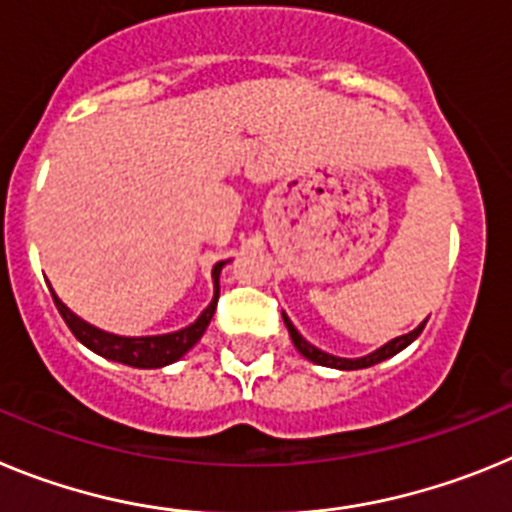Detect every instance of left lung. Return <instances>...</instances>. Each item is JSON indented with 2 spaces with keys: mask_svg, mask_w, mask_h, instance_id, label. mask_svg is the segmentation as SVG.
Masks as SVG:
<instances>
[{
  "mask_svg": "<svg viewBox=\"0 0 512 512\" xmlns=\"http://www.w3.org/2000/svg\"><path fill=\"white\" fill-rule=\"evenodd\" d=\"M282 320H284V325H287L289 336H292V343H295V348L300 351L302 356H305L307 361H312V364H320V366H330V369H343V372H351V369H366V366H374V364H379V361L400 354L402 348H408L410 343H413L415 338L420 336V330L425 328V320H423L418 328L410 330V333H405V336L392 338V341H387L384 346H379L377 351H372V354L359 356V359H343V356L325 354V351H320L318 346H312L310 341H305V338L300 336V330H297L295 325H292V320L287 318V312H282Z\"/></svg>",
  "mask_w": 512,
  "mask_h": 512,
  "instance_id": "8db88e82",
  "label": "left lung"
}]
</instances>
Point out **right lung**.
I'll return each instance as SVG.
<instances>
[{
  "mask_svg": "<svg viewBox=\"0 0 512 512\" xmlns=\"http://www.w3.org/2000/svg\"><path fill=\"white\" fill-rule=\"evenodd\" d=\"M228 261H217L212 266V284H215V295H212L210 305L200 312V318L189 323L187 328L174 330V333H161V336H117V333H107V330L97 328V325L81 320L76 312L58 300V295L51 289L53 302H56L61 318L71 328L76 341H81L89 351L99 354L102 359L117 361V364L135 366V369H161L174 361L182 359L194 343L205 336L207 325H210L212 315H215L217 297H220V271Z\"/></svg>",
  "mask_w": 512,
  "mask_h": 512,
  "instance_id": "right-lung-1",
  "label": "right lung"
}]
</instances>
